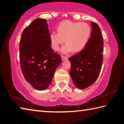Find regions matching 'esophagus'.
Returning <instances> with one entry per match:
<instances>
[{
    "label": "esophagus",
    "mask_w": 124,
    "mask_h": 124,
    "mask_svg": "<svg viewBox=\"0 0 124 124\" xmlns=\"http://www.w3.org/2000/svg\"><path fill=\"white\" fill-rule=\"evenodd\" d=\"M62 57V59L63 61H64V60H68V57L67 56H61Z\"/></svg>",
    "instance_id": "obj_1"
}]
</instances>
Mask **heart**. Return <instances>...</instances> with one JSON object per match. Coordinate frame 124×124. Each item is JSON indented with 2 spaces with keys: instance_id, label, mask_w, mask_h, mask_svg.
Listing matches in <instances>:
<instances>
[{
  "instance_id": "obj_1",
  "label": "heart",
  "mask_w": 124,
  "mask_h": 124,
  "mask_svg": "<svg viewBox=\"0 0 124 124\" xmlns=\"http://www.w3.org/2000/svg\"><path fill=\"white\" fill-rule=\"evenodd\" d=\"M57 32L53 31L50 34L51 47L57 51L61 45L67 43L61 49L63 54H68L72 50L79 52L84 49L88 44L91 34V28L88 23H77L65 20L57 27Z\"/></svg>"
}]
</instances>
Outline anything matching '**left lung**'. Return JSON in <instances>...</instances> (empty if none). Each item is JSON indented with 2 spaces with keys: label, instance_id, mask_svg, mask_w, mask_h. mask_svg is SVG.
<instances>
[{
  "label": "left lung",
  "instance_id": "1",
  "mask_svg": "<svg viewBox=\"0 0 124 124\" xmlns=\"http://www.w3.org/2000/svg\"><path fill=\"white\" fill-rule=\"evenodd\" d=\"M91 37L84 49L68 58L71 63L70 75L77 88L84 89L96 82L103 64L104 42L99 26L91 22Z\"/></svg>",
  "mask_w": 124,
  "mask_h": 124
}]
</instances>
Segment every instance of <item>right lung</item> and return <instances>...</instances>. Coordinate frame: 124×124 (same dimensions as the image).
<instances>
[{"instance_id": "obj_1", "label": "right lung", "mask_w": 124, "mask_h": 124, "mask_svg": "<svg viewBox=\"0 0 124 124\" xmlns=\"http://www.w3.org/2000/svg\"><path fill=\"white\" fill-rule=\"evenodd\" d=\"M47 20L37 18L23 31L19 46L22 72L27 82L38 90L48 88L61 56L50 47Z\"/></svg>"}]
</instances>
